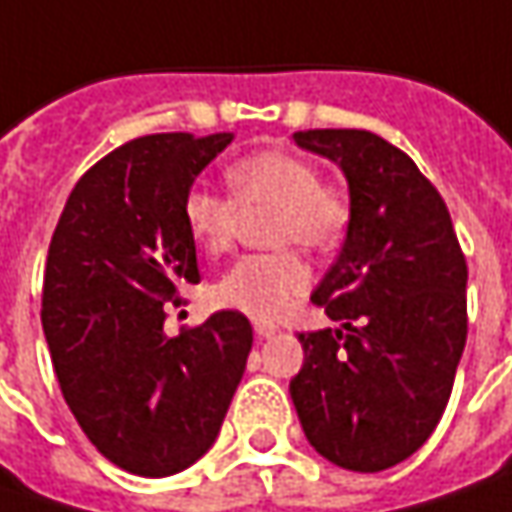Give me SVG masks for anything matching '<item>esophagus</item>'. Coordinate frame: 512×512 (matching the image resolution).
Returning <instances> with one entry per match:
<instances>
[{"label":"esophagus","instance_id":"34e87169","mask_svg":"<svg viewBox=\"0 0 512 512\" xmlns=\"http://www.w3.org/2000/svg\"><path fill=\"white\" fill-rule=\"evenodd\" d=\"M278 332V326L269 321H255V335L257 338H272Z\"/></svg>","mask_w":512,"mask_h":512}]
</instances>
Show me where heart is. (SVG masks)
I'll list each match as a JSON object with an SVG mask.
<instances>
[{
    "mask_svg": "<svg viewBox=\"0 0 512 512\" xmlns=\"http://www.w3.org/2000/svg\"><path fill=\"white\" fill-rule=\"evenodd\" d=\"M232 197L194 186L183 194V226L203 255L229 252L240 212L275 209L269 243L332 249L346 234L352 203L341 186L323 183L321 168L289 151H257L226 171ZM312 269L295 249L246 255L214 283L220 306L260 321L283 315L309 289Z\"/></svg>",
    "mask_w": 512,
    "mask_h": 512,
    "instance_id": "1",
    "label": "heart"
}]
</instances>
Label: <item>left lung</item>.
Returning <instances> with one entry per match:
<instances>
[{
  "label": "left lung",
  "mask_w": 512,
  "mask_h": 512,
  "mask_svg": "<svg viewBox=\"0 0 512 512\" xmlns=\"http://www.w3.org/2000/svg\"><path fill=\"white\" fill-rule=\"evenodd\" d=\"M344 168L352 217L312 303L341 329L300 332L289 392L309 444L378 473L438 427L467 344V260L447 203L410 157L361 128L298 131Z\"/></svg>",
  "instance_id": "8db88e82"
}]
</instances>
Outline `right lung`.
Listing matches in <instances>:
<instances>
[{
  "instance_id": "add662e5",
  "label": "right lung",
  "mask_w": 512,
  "mask_h": 512,
  "mask_svg": "<svg viewBox=\"0 0 512 512\" xmlns=\"http://www.w3.org/2000/svg\"><path fill=\"white\" fill-rule=\"evenodd\" d=\"M232 134H148L88 168L56 223L42 329L82 433L134 476H174L214 444L252 349L223 309L166 335V303L197 283L183 194Z\"/></svg>"
}]
</instances>
